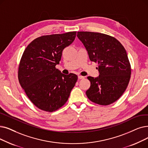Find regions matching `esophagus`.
I'll use <instances>...</instances> for the list:
<instances>
[{
    "instance_id": "34e87169",
    "label": "esophagus",
    "mask_w": 148,
    "mask_h": 148,
    "mask_svg": "<svg viewBox=\"0 0 148 148\" xmlns=\"http://www.w3.org/2000/svg\"><path fill=\"white\" fill-rule=\"evenodd\" d=\"M85 78V77H83V76H82V75H79L78 76V79H84Z\"/></svg>"
}]
</instances>
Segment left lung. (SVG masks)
I'll return each mask as SVG.
<instances>
[{
  "mask_svg": "<svg viewBox=\"0 0 148 148\" xmlns=\"http://www.w3.org/2000/svg\"><path fill=\"white\" fill-rule=\"evenodd\" d=\"M89 59L98 63V77H88L91 86L86 94L91 101L109 105L117 101L125 91L131 74L126 51L121 43L111 36L89 31L77 32Z\"/></svg>",
  "mask_w": 148,
  "mask_h": 148,
  "instance_id": "obj_1",
  "label": "left lung"
}]
</instances>
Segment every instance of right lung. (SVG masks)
<instances>
[{"label": "right lung", "instance_id": "1", "mask_svg": "<svg viewBox=\"0 0 148 148\" xmlns=\"http://www.w3.org/2000/svg\"><path fill=\"white\" fill-rule=\"evenodd\" d=\"M76 33L37 37L22 54L18 70L19 83L31 101L41 110L51 112L65 105L78 79L77 75H65L56 68L63 50L73 42Z\"/></svg>", "mask_w": 148, "mask_h": 148}]
</instances>
